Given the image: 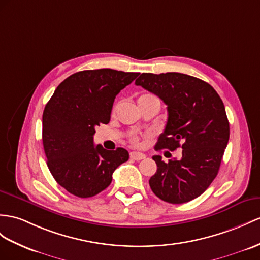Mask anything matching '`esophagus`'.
<instances>
[{
  "mask_svg": "<svg viewBox=\"0 0 260 260\" xmlns=\"http://www.w3.org/2000/svg\"><path fill=\"white\" fill-rule=\"evenodd\" d=\"M130 157L132 160H136V161H140V160H143L145 155L143 153H141V152H130Z\"/></svg>",
  "mask_w": 260,
  "mask_h": 260,
  "instance_id": "1",
  "label": "esophagus"
}]
</instances>
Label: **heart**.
Instances as JSON below:
<instances>
[{
    "instance_id": "1",
    "label": "heart",
    "mask_w": 260,
    "mask_h": 260,
    "mask_svg": "<svg viewBox=\"0 0 260 260\" xmlns=\"http://www.w3.org/2000/svg\"><path fill=\"white\" fill-rule=\"evenodd\" d=\"M149 97H153V96H151V94H143V96H141L140 98H139V100H140V99H144V98H149ZM131 142L137 144V143H138V139H137V138H132V139H131Z\"/></svg>"
}]
</instances>
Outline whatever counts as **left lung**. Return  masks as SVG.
Masks as SVG:
<instances>
[{
	"instance_id": "obj_1",
	"label": "left lung",
	"mask_w": 260,
	"mask_h": 260,
	"mask_svg": "<svg viewBox=\"0 0 260 260\" xmlns=\"http://www.w3.org/2000/svg\"><path fill=\"white\" fill-rule=\"evenodd\" d=\"M168 106V121L155 150L182 148L180 159L162 161L149 181L157 198L182 204L204 193L216 178L230 139V122L218 93L207 82L181 73H143L136 80Z\"/></svg>"
}]
</instances>
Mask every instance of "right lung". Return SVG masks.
<instances>
[{
	"label": "right lung",
	"instance_id": "right-lung-1",
	"mask_svg": "<svg viewBox=\"0 0 260 260\" xmlns=\"http://www.w3.org/2000/svg\"><path fill=\"white\" fill-rule=\"evenodd\" d=\"M139 73L110 68L82 71L60 82L43 112V145L56 182L81 199L110 185L112 173L129 159L123 148L94 147L97 125L110 121L113 101Z\"/></svg>",
	"mask_w": 260,
	"mask_h": 260
}]
</instances>
